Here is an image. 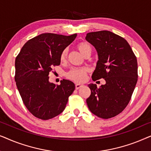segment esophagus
I'll return each mask as SVG.
<instances>
[{
    "instance_id": "1",
    "label": "esophagus",
    "mask_w": 151,
    "mask_h": 151,
    "mask_svg": "<svg viewBox=\"0 0 151 151\" xmlns=\"http://www.w3.org/2000/svg\"><path fill=\"white\" fill-rule=\"evenodd\" d=\"M82 86H83V85L81 84H76V89H79V88H81Z\"/></svg>"
}]
</instances>
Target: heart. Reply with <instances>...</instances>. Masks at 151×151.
<instances>
[{
  "label": "heart",
  "instance_id": "1",
  "mask_svg": "<svg viewBox=\"0 0 151 151\" xmlns=\"http://www.w3.org/2000/svg\"><path fill=\"white\" fill-rule=\"evenodd\" d=\"M77 49L80 53L84 56L86 54L91 53V47L86 42H80L77 45ZM67 55V50L65 49L60 55V60H65ZM88 69L86 68H77L73 69L68 72L67 76L70 80L75 82H82L85 80Z\"/></svg>",
  "mask_w": 151,
  "mask_h": 151
}]
</instances>
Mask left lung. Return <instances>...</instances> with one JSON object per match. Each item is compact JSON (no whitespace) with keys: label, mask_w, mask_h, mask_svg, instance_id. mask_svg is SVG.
<instances>
[{"label":"left lung","mask_w":151,"mask_h":151,"mask_svg":"<svg viewBox=\"0 0 151 151\" xmlns=\"http://www.w3.org/2000/svg\"><path fill=\"white\" fill-rule=\"evenodd\" d=\"M85 38L98 55L92 79L106 81L100 88L88 84L91 93L86 104L96 116L111 118L120 113L131 100L137 82V58L127 41L109 31L88 33Z\"/></svg>","instance_id":"8db88e82"}]
</instances>
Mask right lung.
<instances>
[{
	"label": "right lung",
	"mask_w": 151,
	"mask_h": 151,
	"mask_svg": "<svg viewBox=\"0 0 151 151\" xmlns=\"http://www.w3.org/2000/svg\"><path fill=\"white\" fill-rule=\"evenodd\" d=\"M77 36L45 33L30 39L15 61V81L24 104L39 119L53 118L65 110L75 84L63 79L60 85L49 81L53 66L60 65V55Z\"/></svg>",
	"instance_id": "1"
}]
</instances>
